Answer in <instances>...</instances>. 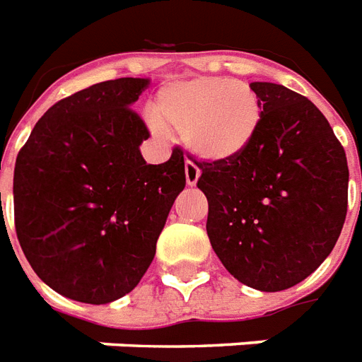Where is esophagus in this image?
<instances>
[{"label":"esophagus","instance_id":"obj_1","mask_svg":"<svg viewBox=\"0 0 362 362\" xmlns=\"http://www.w3.org/2000/svg\"><path fill=\"white\" fill-rule=\"evenodd\" d=\"M184 170H186V184L187 186H195L197 184V180H199L201 176V170L193 165L192 161H186V167H184Z\"/></svg>","mask_w":362,"mask_h":362}]
</instances>
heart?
<instances>
[{"instance_id":"obj_1","label":"heart","mask_w":362,"mask_h":362,"mask_svg":"<svg viewBox=\"0 0 362 362\" xmlns=\"http://www.w3.org/2000/svg\"><path fill=\"white\" fill-rule=\"evenodd\" d=\"M153 129L175 131L206 163H230L252 146L262 125V104L247 83L195 77L169 83L153 102Z\"/></svg>"}]
</instances>
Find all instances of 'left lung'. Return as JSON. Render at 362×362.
<instances>
[{
	"label": "left lung",
	"mask_w": 362,
	"mask_h": 362,
	"mask_svg": "<svg viewBox=\"0 0 362 362\" xmlns=\"http://www.w3.org/2000/svg\"><path fill=\"white\" fill-rule=\"evenodd\" d=\"M262 104L258 136L230 163H197L209 201L206 233L239 283L291 288L332 252L347 212L346 151L319 107L267 81L250 83Z\"/></svg>",
	"instance_id": "left-lung-1"
}]
</instances>
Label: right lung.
<instances>
[{"instance_id":"add662e5","label":"right lung","mask_w":362,"mask_h":362,"mask_svg":"<svg viewBox=\"0 0 362 362\" xmlns=\"http://www.w3.org/2000/svg\"><path fill=\"white\" fill-rule=\"evenodd\" d=\"M142 77L96 83L49 107L15 165V228L45 285L110 303L140 283L170 206L186 186L184 153L148 165L150 132L131 107Z\"/></svg>"}]
</instances>
